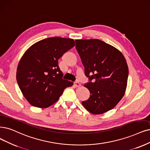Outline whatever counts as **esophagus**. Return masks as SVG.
<instances>
[{"mask_svg": "<svg viewBox=\"0 0 150 150\" xmlns=\"http://www.w3.org/2000/svg\"><path fill=\"white\" fill-rule=\"evenodd\" d=\"M74 85H75V86H77V87H78V86H80L81 85V84L80 83L79 81H75V82H74Z\"/></svg>", "mask_w": 150, "mask_h": 150, "instance_id": "1", "label": "esophagus"}]
</instances>
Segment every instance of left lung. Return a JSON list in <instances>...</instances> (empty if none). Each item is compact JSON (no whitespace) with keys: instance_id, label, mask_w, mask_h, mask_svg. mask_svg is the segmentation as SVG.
Segmentation results:
<instances>
[{"instance_id":"left-lung-1","label":"left lung","mask_w":150,"mask_h":150,"mask_svg":"<svg viewBox=\"0 0 150 150\" xmlns=\"http://www.w3.org/2000/svg\"><path fill=\"white\" fill-rule=\"evenodd\" d=\"M75 43L90 80L85 86L90 96L81 103L93 114H103L124 95L129 75L126 60L118 49L98 39L76 40Z\"/></svg>"}]
</instances>
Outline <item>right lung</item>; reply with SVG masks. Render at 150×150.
<instances>
[{"mask_svg": "<svg viewBox=\"0 0 150 150\" xmlns=\"http://www.w3.org/2000/svg\"><path fill=\"white\" fill-rule=\"evenodd\" d=\"M75 46L70 38L53 37L31 46L20 59L16 81L24 97L32 106L46 108L56 102L73 82L62 79L58 59Z\"/></svg>", "mask_w": 150, "mask_h": 150, "instance_id": "add662e5", "label": "right lung"}]
</instances>
